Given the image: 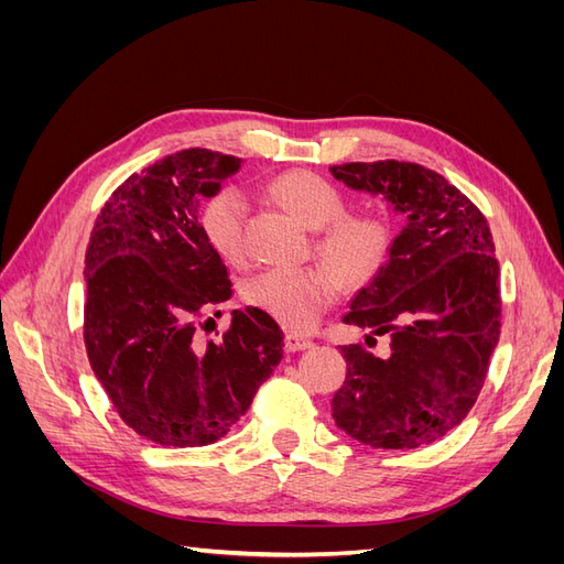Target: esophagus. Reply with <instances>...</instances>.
Returning <instances> with one entry per match:
<instances>
[{
	"label": "esophagus",
	"mask_w": 564,
	"mask_h": 564,
	"mask_svg": "<svg viewBox=\"0 0 564 564\" xmlns=\"http://www.w3.org/2000/svg\"><path fill=\"white\" fill-rule=\"evenodd\" d=\"M284 346H286V350L289 352H296V350H305V348H313V340L311 338H305V336H301V334H286V338H284Z\"/></svg>",
	"instance_id": "34e87169"
}]
</instances>
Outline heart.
I'll use <instances>...</instances> for the list:
<instances>
[{
  "label": "heart",
  "mask_w": 564,
  "mask_h": 564,
  "mask_svg": "<svg viewBox=\"0 0 564 564\" xmlns=\"http://www.w3.org/2000/svg\"><path fill=\"white\" fill-rule=\"evenodd\" d=\"M268 195L303 226L319 230L317 251L329 263L268 268L247 284V299L294 329H308L340 294V286L365 284L383 265L390 226L381 214L346 212V197L313 172H286L268 183ZM245 197L224 187L202 207V228L228 261H242Z\"/></svg>",
  "instance_id": "heart-1"
}]
</instances>
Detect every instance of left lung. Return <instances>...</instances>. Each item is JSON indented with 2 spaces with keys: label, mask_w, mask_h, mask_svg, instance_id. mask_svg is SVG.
Returning <instances> with one entry per match:
<instances>
[{
  "label": "left lung",
  "mask_w": 564,
  "mask_h": 564,
  "mask_svg": "<svg viewBox=\"0 0 564 564\" xmlns=\"http://www.w3.org/2000/svg\"><path fill=\"white\" fill-rule=\"evenodd\" d=\"M332 174L404 216L386 263L344 317L371 332L369 346L388 333L391 350L381 358L362 344L340 348L348 371L334 392V421L377 449L431 445L468 416L499 344V261L487 218L421 164L348 162Z\"/></svg>",
  "instance_id": "obj_1"
}]
</instances>
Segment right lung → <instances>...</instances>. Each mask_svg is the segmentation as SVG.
I'll return each mask as SVG.
<instances>
[{
  "instance_id": "add662e5",
  "label": "right lung",
  "mask_w": 564,
  "mask_h": 564,
  "mask_svg": "<svg viewBox=\"0 0 564 564\" xmlns=\"http://www.w3.org/2000/svg\"><path fill=\"white\" fill-rule=\"evenodd\" d=\"M242 160L187 148L131 174L100 209L84 259V344L129 429L162 447H204L240 421L282 360L284 334L261 308L235 311L207 340L204 313L232 296L197 204ZM220 315V311L216 313Z\"/></svg>"
}]
</instances>
